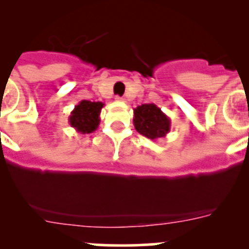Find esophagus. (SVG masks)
Returning a JSON list of instances; mask_svg holds the SVG:
<instances>
[{
	"instance_id": "obj_1",
	"label": "esophagus",
	"mask_w": 249,
	"mask_h": 249,
	"mask_svg": "<svg viewBox=\"0 0 249 249\" xmlns=\"http://www.w3.org/2000/svg\"><path fill=\"white\" fill-rule=\"evenodd\" d=\"M115 100H117V101H125L124 97H120V96H115Z\"/></svg>"
}]
</instances>
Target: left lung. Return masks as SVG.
<instances>
[{"label":"left lung","mask_w":249,"mask_h":249,"mask_svg":"<svg viewBox=\"0 0 249 249\" xmlns=\"http://www.w3.org/2000/svg\"><path fill=\"white\" fill-rule=\"evenodd\" d=\"M135 129L149 140L165 137L171 130V120L157 105L144 104L134 109Z\"/></svg>","instance_id":"left-lung-1"}]
</instances>
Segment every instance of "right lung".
<instances>
[{
  "instance_id": "add662e5",
  "label": "right lung",
  "mask_w": 249,
  "mask_h": 249,
  "mask_svg": "<svg viewBox=\"0 0 249 249\" xmlns=\"http://www.w3.org/2000/svg\"><path fill=\"white\" fill-rule=\"evenodd\" d=\"M105 104L82 100L69 117V123L80 134H91L99 127L100 113Z\"/></svg>"
}]
</instances>
